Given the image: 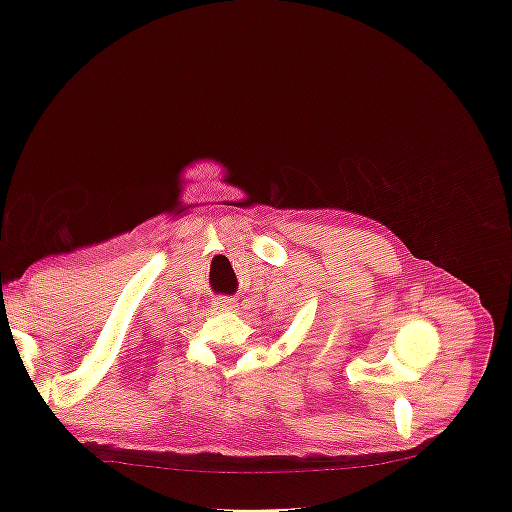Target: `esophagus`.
Returning <instances> with one entry per match:
<instances>
[{
	"label": "esophagus",
	"instance_id": "1",
	"mask_svg": "<svg viewBox=\"0 0 512 512\" xmlns=\"http://www.w3.org/2000/svg\"><path fill=\"white\" fill-rule=\"evenodd\" d=\"M213 307L218 309V312H235L237 301L230 299V297H218L213 301Z\"/></svg>",
	"mask_w": 512,
	"mask_h": 512
}]
</instances>
